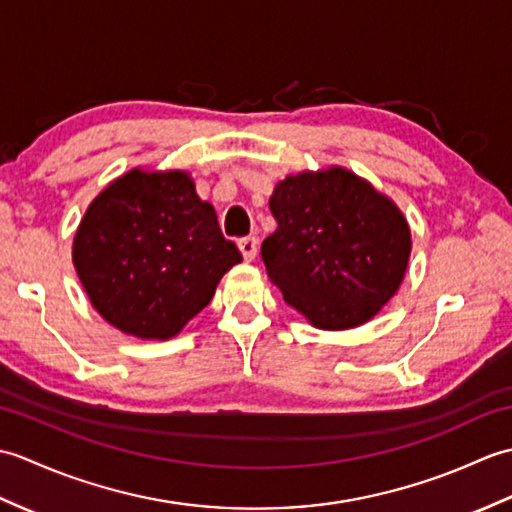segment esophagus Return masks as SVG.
Here are the masks:
<instances>
[{
	"mask_svg": "<svg viewBox=\"0 0 512 512\" xmlns=\"http://www.w3.org/2000/svg\"><path fill=\"white\" fill-rule=\"evenodd\" d=\"M237 246H239V250H242L246 262H253L255 255H257V239L255 237H244V239H239Z\"/></svg>",
	"mask_w": 512,
	"mask_h": 512,
	"instance_id": "34e87169",
	"label": "esophagus"
}]
</instances>
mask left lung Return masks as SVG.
Returning a JSON list of instances; mask_svg holds the SVG:
<instances>
[{
  "instance_id": "left-lung-1",
  "label": "left lung",
  "mask_w": 512,
  "mask_h": 512,
  "mask_svg": "<svg viewBox=\"0 0 512 512\" xmlns=\"http://www.w3.org/2000/svg\"><path fill=\"white\" fill-rule=\"evenodd\" d=\"M262 244L270 281L319 330L367 323L396 295L411 255L405 215L343 167L303 171L270 195Z\"/></svg>"
}]
</instances>
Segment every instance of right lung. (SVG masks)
<instances>
[{
    "label": "right lung",
    "instance_id": "right-lung-1",
    "mask_svg": "<svg viewBox=\"0 0 512 512\" xmlns=\"http://www.w3.org/2000/svg\"><path fill=\"white\" fill-rule=\"evenodd\" d=\"M72 262L107 323L138 339L167 341L209 306L242 255L187 171L132 169L88 206Z\"/></svg>",
    "mask_w": 512,
    "mask_h": 512
}]
</instances>
